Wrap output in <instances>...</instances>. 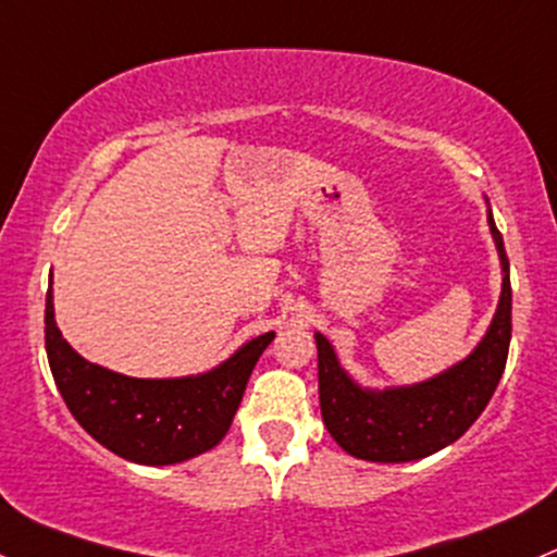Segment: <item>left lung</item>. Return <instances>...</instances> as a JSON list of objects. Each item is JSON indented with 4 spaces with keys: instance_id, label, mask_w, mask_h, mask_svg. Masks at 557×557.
<instances>
[{
    "instance_id": "left-lung-1",
    "label": "left lung",
    "mask_w": 557,
    "mask_h": 557,
    "mask_svg": "<svg viewBox=\"0 0 557 557\" xmlns=\"http://www.w3.org/2000/svg\"><path fill=\"white\" fill-rule=\"evenodd\" d=\"M488 227L503 261V296L484 341L460 364L418 386L359 388L341 370L325 335H314L322 420L348 455L372 462L420 460L457 442L484 412L505 372L512 333L510 264L492 213Z\"/></svg>"
}]
</instances>
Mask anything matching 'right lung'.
Here are the masks:
<instances>
[{
	"label": "right lung",
	"instance_id": "add662e5",
	"mask_svg": "<svg viewBox=\"0 0 557 557\" xmlns=\"http://www.w3.org/2000/svg\"><path fill=\"white\" fill-rule=\"evenodd\" d=\"M45 325L52 377L73 418L102 447L139 466H174L216 447L261 351L274 338V333L259 335L206 375L143 381L78 357L54 325L52 290H47Z\"/></svg>",
	"mask_w": 557,
	"mask_h": 557
}]
</instances>
